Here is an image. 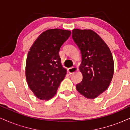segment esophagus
<instances>
[{
	"label": "esophagus",
	"mask_w": 130,
	"mask_h": 130,
	"mask_svg": "<svg viewBox=\"0 0 130 130\" xmlns=\"http://www.w3.org/2000/svg\"><path fill=\"white\" fill-rule=\"evenodd\" d=\"M78 69L76 68V67H72V68H70L68 69V72L69 73H70V74H72V73H75V72L77 71Z\"/></svg>",
	"instance_id": "34e87169"
}]
</instances>
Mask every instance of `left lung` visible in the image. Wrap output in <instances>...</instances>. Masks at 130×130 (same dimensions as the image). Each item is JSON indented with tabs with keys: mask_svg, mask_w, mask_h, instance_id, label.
I'll return each instance as SVG.
<instances>
[{
	"mask_svg": "<svg viewBox=\"0 0 130 130\" xmlns=\"http://www.w3.org/2000/svg\"><path fill=\"white\" fill-rule=\"evenodd\" d=\"M72 38L82 56L79 70L83 80L76 84L79 93L94 99L105 91L114 73V61L109 47L95 32L74 29Z\"/></svg>",
	"mask_w": 130,
	"mask_h": 130,
	"instance_id": "obj_1",
	"label": "left lung"
}]
</instances>
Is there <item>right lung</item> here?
<instances>
[{"label": "right lung", "instance_id": "1", "mask_svg": "<svg viewBox=\"0 0 130 130\" xmlns=\"http://www.w3.org/2000/svg\"><path fill=\"white\" fill-rule=\"evenodd\" d=\"M71 32L51 29L43 32L30 48L26 62V78L29 87L38 99L47 101L55 95L66 69L59 55L61 46Z\"/></svg>", "mask_w": 130, "mask_h": 130}]
</instances>
